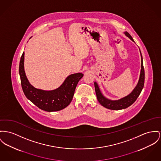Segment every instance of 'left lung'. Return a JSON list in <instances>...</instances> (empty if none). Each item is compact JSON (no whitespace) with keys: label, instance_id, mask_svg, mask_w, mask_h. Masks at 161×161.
Returning <instances> with one entry per match:
<instances>
[{"label":"left lung","instance_id":"left-lung-1","mask_svg":"<svg viewBox=\"0 0 161 161\" xmlns=\"http://www.w3.org/2000/svg\"><path fill=\"white\" fill-rule=\"evenodd\" d=\"M125 33L132 42H134V40L132 39V36L128 32H125ZM141 57H142L141 71H140L139 82L137 86H136V88H134V90L132 92V93L127 97H125L123 98H121L117 101L109 100L102 95L97 82H95V88L97 99L99 103L103 107H106L108 109H111V110H121V109H123L128 107L136 101V99L139 96L143 88L144 82H145V70H144L143 64V58H142V54H141Z\"/></svg>","mask_w":161,"mask_h":161}]
</instances>
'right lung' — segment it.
I'll list each match as a JSON object with an SVG mask.
<instances>
[{"mask_svg":"<svg viewBox=\"0 0 161 161\" xmlns=\"http://www.w3.org/2000/svg\"><path fill=\"white\" fill-rule=\"evenodd\" d=\"M24 53L21 57L19 73L22 88L27 98L38 108L47 112L58 111L67 107L72 101L78 82L84 75H71L58 88L51 91L42 90L35 88L29 83L24 71Z\"/></svg>","mask_w":161,"mask_h":161,"instance_id":"obj_1","label":"right lung"}]
</instances>
